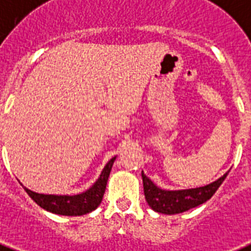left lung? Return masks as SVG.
Segmentation results:
<instances>
[{"mask_svg":"<svg viewBox=\"0 0 251 251\" xmlns=\"http://www.w3.org/2000/svg\"><path fill=\"white\" fill-rule=\"evenodd\" d=\"M228 173H225L221 178L203 187L187 188V190H162L157 187L156 184L144 174V172H141L144 195L149 207L156 212L165 213V215H176V213L186 212L188 209L195 208L211 199L213 194L217 191V188L224 182Z\"/></svg>","mask_w":251,"mask_h":251,"instance_id":"obj_1","label":"left lung"}]
</instances>
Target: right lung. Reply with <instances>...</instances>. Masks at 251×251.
I'll return each mask as SVG.
<instances>
[{
	"label": "right lung",
	"mask_w": 251,
	"mask_h": 251,
	"mask_svg": "<svg viewBox=\"0 0 251 251\" xmlns=\"http://www.w3.org/2000/svg\"><path fill=\"white\" fill-rule=\"evenodd\" d=\"M115 158L116 157H114L108 161L97 182L89 190L77 195H46L31 191L23 184L22 186L31 199L48 212L63 216H82L94 211L100 204Z\"/></svg>",
	"instance_id": "add662e5"
}]
</instances>
